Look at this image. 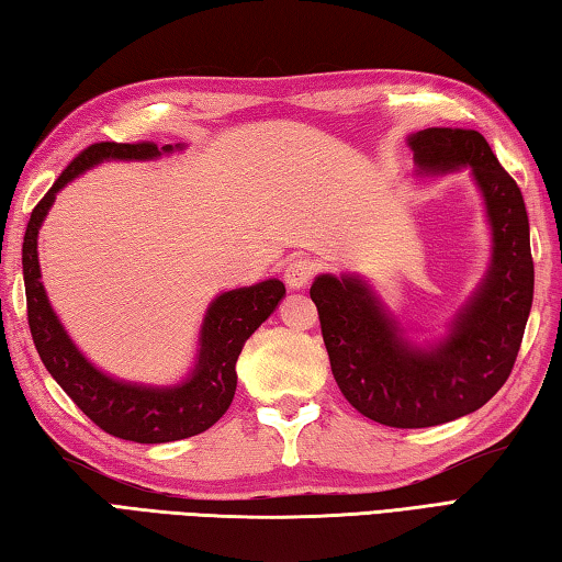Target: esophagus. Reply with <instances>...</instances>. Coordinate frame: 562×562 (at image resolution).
<instances>
[{"label":"esophagus","mask_w":562,"mask_h":562,"mask_svg":"<svg viewBox=\"0 0 562 562\" xmlns=\"http://www.w3.org/2000/svg\"><path fill=\"white\" fill-rule=\"evenodd\" d=\"M313 271H315V263L308 257H295L289 261V267H285L283 279L291 289H305L308 281L313 279Z\"/></svg>","instance_id":"1"}]
</instances>
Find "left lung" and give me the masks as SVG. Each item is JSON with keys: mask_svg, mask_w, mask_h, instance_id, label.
Segmentation results:
<instances>
[{"mask_svg": "<svg viewBox=\"0 0 562 562\" xmlns=\"http://www.w3.org/2000/svg\"><path fill=\"white\" fill-rule=\"evenodd\" d=\"M406 142L418 176L470 171L492 235L484 279L426 345L357 273H321L311 299L349 404L381 426L428 428L482 408L509 379L533 303V259L521 190L480 132L430 126Z\"/></svg>", "mask_w": 562, "mask_h": 562, "instance_id": "obj_1", "label": "left lung"}]
</instances>
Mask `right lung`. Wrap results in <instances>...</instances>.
<instances>
[{
  "mask_svg": "<svg viewBox=\"0 0 562 562\" xmlns=\"http://www.w3.org/2000/svg\"><path fill=\"white\" fill-rule=\"evenodd\" d=\"M183 151V144H92L58 176V181L34 207L26 225L21 263H24L29 327L41 362L60 389L76 401V406L92 423L114 438L134 442H173L183 440L225 416L237 389V357L251 333L277 311L285 295L279 279L241 285L220 293L207 305L198 333L195 362L178 384L156 386L139 381L116 379L94 367L72 342L60 317L53 311L48 293L41 281L38 229L44 225L56 195L90 168L108 161H154L166 154Z\"/></svg>",
  "mask_w": 562,
  "mask_h": 562,
  "instance_id": "obj_1",
  "label": "right lung"
}]
</instances>
